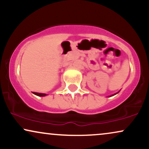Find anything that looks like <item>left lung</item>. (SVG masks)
Segmentation results:
<instances>
[{
	"mask_svg": "<svg viewBox=\"0 0 149 149\" xmlns=\"http://www.w3.org/2000/svg\"><path fill=\"white\" fill-rule=\"evenodd\" d=\"M117 93H118V92H117ZM117 93H116V94H117ZM116 94H115V95H116ZM113 95H111V96H113Z\"/></svg>",
	"mask_w": 149,
	"mask_h": 149,
	"instance_id": "8db88e82",
	"label": "left lung"
}]
</instances>
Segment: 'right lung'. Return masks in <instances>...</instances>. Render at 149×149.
I'll use <instances>...</instances> for the list:
<instances>
[{
  "mask_svg": "<svg viewBox=\"0 0 149 149\" xmlns=\"http://www.w3.org/2000/svg\"><path fill=\"white\" fill-rule=\"evenodd\" d=\"M34 95H37V96H40V97H44V96H46V94H44V93H38V92H33Z\"/></svg>",
  "mask_w": 149,
  "mask_h": 149,
  "instance_id": "add662e5",
  "label": "right lung"
}]
</instances>
